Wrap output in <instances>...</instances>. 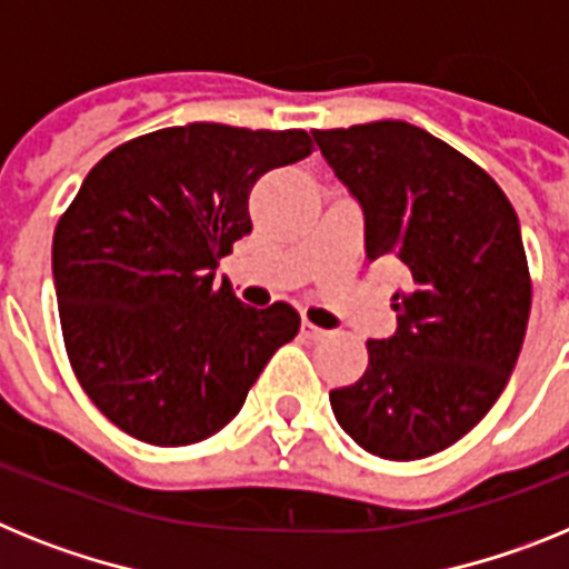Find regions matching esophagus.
I'll use <instances>...</instances> for the list:
<instances>
[{
    "mask_svg": "<svg viewBox=\"0 0 569 569\" xmlns=\"http://www.w3.org/2000/svg\"><path fill=\"white\" fill-rule=\"evenodd\" d=\"M300 332H303V338H309V340H323L326 335V329H318V326L315 323H309V320H303V326H300Z\"/></svg>",
    "mask_w": 569,
    "mask_h": 569,
    "instance_id": "34e87169",
    "label": "esophagus"
}]
</instances>
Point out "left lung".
Instances as JSON below:
<instances>
[{
	"instance_id": "left-lung-1",
	"label": "left lung",
	"mask_w": 569,
	"mask_h": 569,
	"mask_svg": "<svg viewBox=\"0 0 569 569\" xmlns=\"http://www.w3.org/2000/svg\"><path fill=\"white\" fill-rule=\"evenodd\" d=\"M312 137L363 209L369 260L407 271L398 329L369 340L367 372L329 392L332 412L372 456L429 458L490 412L516 369L532 300L516 209L481 166L409 122Z\"/></svg>"
}]
</instances>
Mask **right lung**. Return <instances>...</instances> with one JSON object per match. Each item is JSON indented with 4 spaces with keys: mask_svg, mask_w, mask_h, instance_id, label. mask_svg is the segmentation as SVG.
<instances>
[{
    "mask_svg": "<svg viewBox=\"0 0 569 569\" xmlns=\"http://www.w3.org/2000/svg\"><path fill=\"white\" fill-rule=\"evenodd\" d=\"M309 154L300 128L189 122L122 142L88 171L53 231V286L73 375L122 432L206 441L298 335L289 303L246 306L214 269L251 231V186Z\"/></svg>",
    "mask_w": 569,
    "mask_h": 569,
    "instance_id": "right-lung-1",
    "label": "right lung"
}]
</instances>
